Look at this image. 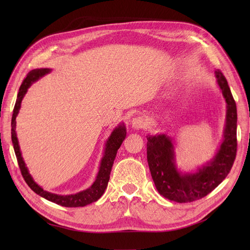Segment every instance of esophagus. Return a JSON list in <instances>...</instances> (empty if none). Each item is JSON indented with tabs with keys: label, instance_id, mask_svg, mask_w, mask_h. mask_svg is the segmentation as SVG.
I'll list each match as a JSON object with an SVG mask.
<instances>
[{
	"label": "esophagus",
	"instance_id": "1",
	"mask_svg": "<svg viewBox=\"0 0 250 250\" xmlns=\"http://www.w3.org/2000/svg\"><path fill=\"white\" fill-rule=\"evenodd\" d=\"M132 127L134 128V129H142V128H145L147 126V122L146 120L144 119L143 117L139 116L137 118H134L132 120Z\"/></svg>",
	"mask_w": 250,
	"mask_h": 250
}]
</instances>
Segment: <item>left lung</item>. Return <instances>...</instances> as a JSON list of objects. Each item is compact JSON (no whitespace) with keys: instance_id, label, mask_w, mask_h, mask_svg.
<instances>
[{"instance_id":"left-lung-1","label":"left lung","mask_w":250,"mask_h":250,"mask_svg":"<svg viewBox=\"0 0 250 250\" xmlns=\"http://www.w3.org/2000/svg\"><path fill=\"white\" fill-rule=\"evenodd\" d=\"M228 103L224 140L208 166L195 174H180L174 164L173 144L165 134L148 135L147 160L158 193L169 200L186 203L206 197L228 176L237 155V106L229 83L220 70L215 72Z\"/></svg>"}]
</instances>
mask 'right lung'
<instances>
[{"mask_svg":"<svg viewBox=\"0 0 250 250\" xmlns=\"http://www.w3.org/2000/svg\"><path fill=\"white\" fill-rule=\"evenodd\" d=\"M49 72H50V69L32 70L31 72H29L27 74L26 78L22 80L21 84L20 86L17 102H16V105H14L12 119H11V140L13 144L14 152H16V155H17V160H18V164H19L21 175L24 177L26 184L30 187V188H31L32 191L42 196V197L46 198L47 200L65 208L85 207L87 204L95 202L99 199L103 195L105 188H106L109 177H110L109 175H110V171L113 165V161H115L116 155H117V151L120 148V146L122 145V143L126 137V128L124 125H120L112 131L111 135L106 143V148H105V152L101 161L100 169H99V172H98L97 178L95 180V183L92 185V187L88 188L87 190L82 191L75 195H67V196L56 195V194L49 193L47 191H43L40 186H37L34 183V180L32 179L31 175H30L28 172V169L26 167L24 161H22L18 138H17V133H16V124H17L16 118L21 108V103L22 98H24L25 94L27 93L28 87L31 85L34 81L39 80L41 77L43 76V75L48 74Z\"/></svg>","mask_w":250,"mask_h":250,"instance_id":"right-lung-1","label":"right lung"}]
</instances>
